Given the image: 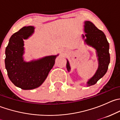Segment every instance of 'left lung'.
Instances as JSON below:
<instances>
[{
	"instance_id": "left-lung-1",
	"label": "left lung",
	"mask_w": 120,
	"mask_h": 120,
	"mask_svg": "<svg viewBox=\"0 0 120 120\" xmlns=\"http://www.w3.org/2000/svg\"><path fill=\"white\" fill-rule=\"evenodd\" d=\"M85 35H82L83 39L86 38L85 42L88 45L92 46L96 50L98 57L99 66L96 73L87 82V86L95 85L99 79L102 78L106 73L110 63L109 43L106 35L101 30H99L92 22L86 21L85 22ZM67 70L70 71V66L67 60Z\"/></svg>"
}]
</instances>
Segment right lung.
<instances>
[{
  "instance_id": "obj_1",
  "label": "right lung",
  "mask_w": 120,
  "mask_h": 120,
  "mask_svg": "<svg viewBox=\"0 0 120 120\" xmlns=\"http://www.w3.org/2000/svg\"><path fill=\"white\" fill-rule=\"evenodd\" d=\"M34 32L32 26H24L12 35L6 48L5 67L8 77L13 84L24 90L41 86L52 68L57 55L49 56L30 62L24 61V39Z\"/></svg>"
}]
</instances>
